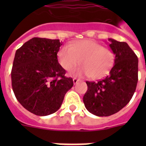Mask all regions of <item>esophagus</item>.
I'll return each instance as SVG.
<instances>
[{
    "instance_id": "esophagus-1",
    "label": "esophagus",
    "mask_w": 146,
    "mask_h": 146,
    "mask_svg": "<svg viewBox=\"0 0 146 146\" xmlns=\"http://www.w3.org/2000/svg\"><path fill=\"white\" fill-rule=\"evenodd\" d=\"M73 83H74V84H77V82H80V80H78V79H76V78H73Z\"/></svg>"
}]
</instances>
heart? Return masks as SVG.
I'll return each mask as SVG.
<instances>
[{
    "label": "heart",
    "instance_id": "heart-1",
    "mask_svg": "<svg viewBox=\"0 0 146 146\" xmlns=\"http://www.w3.org/2000/svg\"><path fill=\"white\" fill-rule=\"evenodd\" d=\"M57 59L65 70H70L79 63L82 66L75 69L73 74L90 76L94 79L103 77L114 63L113 51L93 40H81L72 45H64L57 52Z\"/></svg>",
    "mask_w": 146,
    "mask_h": 146
}]
</instances>
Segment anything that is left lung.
Segmentation results:
<instances>
[{
	"instance_id": "1",
	"label": "left lung",
	"mask_w": 146,
	"mask_h": 146,
	"mask_svg": "<svg viewBox=\"0 0 146 146\" xmlns=\"http://www.w3.org/2000/svg\"><path fill=\"white\" fill-rule=\"evenodd\" d=\"M115 55L114 64L107 76L98 82H86L85 107L98 117L112 115L131 100L138 82V57L127 43L108 38Z\"/></svg>"
}]
</instances>
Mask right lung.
<instances>
[{
  "instance_id": "obj_1",
  "label": "right lung",
  "mask_w": 146,
  "mask_h": 146,
  "mask_svg": "<svg viewBox=\"0 0 146 146\" xmlns=\"http://www.w3.org/2000/svg\"><path fill=\"white\" fill-rule=\"evenodd\" d=\"M62 42L33 38L15 54L12 87L22 106L38 116H47L60 108L65 94L73 87L72 78L57 60Z\"/></svg>"
}]
</instances>
